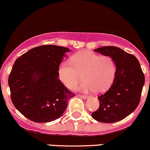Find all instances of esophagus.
I'll list each match as a JSON object with an SVG mask.
<instances>
[{
    "instance_id": "34e87169",
    "label": "esophagus",
    "mask_w": 150,
    "mask_h": 150,
    "mask_svg": "<svg viewBox=\"0 0 150 150\" xmlns=\"http://www.w3.org/2000/svg\"><path fill=\"white\" fill-rule=\"evenodd\" d=\"M79 97H81V98H82V99H87V98H88V97H87V96H85V95H81V94H79Z\"/></svg>"
}]
</instances>
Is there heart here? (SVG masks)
Here are the masks:
<instances>
[{
    "instance_id": "obj_1",
    "label": "heart",
    "mask_w": 150,
    "mask_h": 150,
    "mask_svg": "<svg viewBox=\"0 0 150 150\" xmlns=\"http://www.w3.org/2000/svg\"><path fill=\"white\" fill-rule=\"evenodd\" d=\"M69 62L62 63L58 77L68 89L73 90L82 79L85 82L79 87L83 92L94 91L104 93L113 84L116 73V63L108 56L82 51L73 55Z\"/></svg>"
}]
</instances>
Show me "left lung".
<instances>
[{
  "instance_id": "1",
  "label": "left lung",
  "mask_w": 150,
  "mask_h": 150,
  "mask_svg": "<svg viewBox=\"0 0 150 150\" xmlns=\"http://www.w3.org/2000/svg\"><path fill=\"white\" fill-rule=\"evenodd\" d=\"M111 57L116 73L113 84L99 96V107L92 113L94 119L102 123H115L133 112L140 101L144 75L135 56L116 46H103L94 50Z\"/></svg>"
}]
</instances>
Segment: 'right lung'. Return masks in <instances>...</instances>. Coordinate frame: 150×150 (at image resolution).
Returning a JSON list of instances; mask_svg holds the SVG:
<instances>
[{
    "mask_svg": "<svg viewBox=\"0 0 150 150\" xmlns=\"http://www.w3.org/2000/svg\"><path fill=\"white\" fill-rule=\"evenodd\" d=\"M68 48L44 45L30 49L15 62L8 77L15 107L36 123L60 118L75 95L58 79V69Z\"/></svg>",
    "mask_w": 150,
    "mask_h": 150,
    "instance_id": "obj_1",
    "label": "right lung"
}]
</instances>
